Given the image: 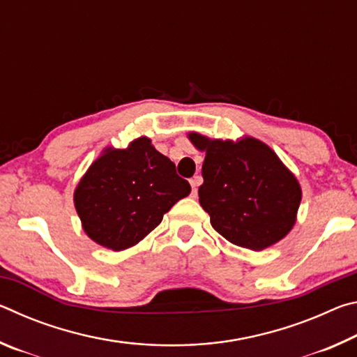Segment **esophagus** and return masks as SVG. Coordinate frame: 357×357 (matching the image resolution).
Returning <instances> with one entry per match:
<instances>
[{"instance_id":"34e87169","label":"esophagus","mask_w":357,"mask_h":357,"mask_svg":"<svg viewBox=\"0 0 357 357\" xmlns=\"http://www.w3.org/2000/svg\"><path fill=\"white\" fill-rule=\"evenodd\" d=\"M203 183V178L202 176H193L190 179V185H192V195L197 197L198 193V185H200Z\"/></svg>"}]
</instances>
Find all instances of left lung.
Returning a JSON list of instances; mask_svg holds the SVG:
<instances>
[{"label": "left lung", "instance_id": "8db88e82", "mask_svg": "<svg viewBox=\"0 0 357 357\" xmlns=\"http://www.w3.org/2000/svg\"><path fill=\"white\" fill-rule=\"evenodd\" d=\"M206 151L198 189L211 225L229 243L263 250L293 228L301 187L269 146L255 138L238 143L190 134Z\"/></svg>", "mask_w": 357, "mask_h": 357}]
</instances>
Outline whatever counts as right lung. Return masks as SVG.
I'll return each mask as SVG.
<instances>
[{"mask_svg": "<svg viewBox=\"0 0 357 357\" xmlns=\"http://www.w3.org/2000/svg\"><path fill=\"white\" fill-rule=\"evenodd\" d=\"M189 193L173 162L142 137L126 149H105L77 185L74 202L88 236L118 252L153 231Z\"/></svg>", "mask_w": 357, "mask_h": 357, "instance_id": "obj_1", "label": "right lung"}]
</instances>
